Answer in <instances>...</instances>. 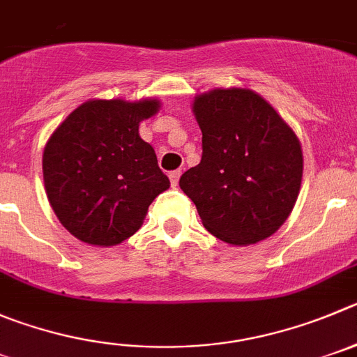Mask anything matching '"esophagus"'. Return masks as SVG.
Masks as SVG:
<instances>
[{
  "instance_id": "34e87169",
  "label": "esophagus",
  "mask_w": 357,
  "mask_h": 357,
  "mask_svg": "<svg viewBox=\"0 0 357 357\" xmlns=\"http://www.w3.org/2000/svg\"><path fill=\"white\" fill-rule=\"evenodd\" d=\"M179 176H181V172H179V171H172V172H169V179H171L172 188H176V186H178Z\"/></svg>"
}]
</instances>
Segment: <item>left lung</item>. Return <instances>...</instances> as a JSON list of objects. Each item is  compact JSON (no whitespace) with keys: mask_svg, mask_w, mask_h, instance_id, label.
<instances>
[{"mask_svg":"<svg viewBox=\"0 0 357 357\" xmlns=\"http://www.w3.org/2000/svg\"><path fill=\"white\" fill-rule=\"evenodd\" d=\"M202 158L179 178L202 225L231 245L269 238L291 215L303 178L296 133L250 89H215L197 96Z\"/></svg>","mask_w":357,"mask_h":357,"instance_id":"8db88e82","label":"left lung"}]
</instances>
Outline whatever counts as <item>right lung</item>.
<instances>
[{
    "label": "right lung",
    "instance_id": "1",
    "mask_svg": "<svg viewBox=\"0 0 357 357\" xmlns=\"http://www.w3.org/2000/svg\"><path fill=\"white\" fill-rule=\"evenodd\" d=\"M156 100L82 103L43 149V181L63 227L88 245L112 246L141 229L149 204L169 188L139 123Z\"/></svg>",
    "mask_w": 357,
    "mask_h": 357
}]
</instances>
